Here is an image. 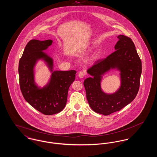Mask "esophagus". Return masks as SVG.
<instances>
[{
	"label": "esophagus",
	"mask_w": 157,
	"mask_h": 157,
	"mask_svg": "<svg viewBox=\"0 0 157 157\" xmlns=\"http://www.w3.org/2000/svg\"><path fill=\"white\" fill-rule=\"evenodd\" d=\"M85 75V72L81 71V72H79V74H78V76H79V78H83L84 77Z\"/></svg>",
	"instance_id": "34e87169"
}]
</instances>
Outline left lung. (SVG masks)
<instances>
[{
	"label": "left lung",
	"instance_id": "obj_1",
	"mask_svg": "<svg viewBox=\"0 0 157 157\" xmlns=\"http://www.w3.org/2000/svg\"><path fill=\"white\" fill-rule=\"evenodd\" d=\"M116 50L104 59L98 60L88 70L92 76L83 85L86 95L92 109L98 113L108 115L120 111L131 103L139 90L142 63L132 39L123 35L117 36ZM111 69L120 72L121 86L113 94L105 93L100 82L102 76Z\"/></svg>",
	"mask_w": 157,
	"mask_h": 157
}]
</instances>
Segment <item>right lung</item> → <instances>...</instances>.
<instances>
[{
	"label": "right lung",
	"instance_id": "add662e5",
	"mask_svg": "<svg viewBox=\"0 0 157 157\" xmlns=\"http://www.w3.org/2000/svg\"><path fill=\"white\" fill-rule=\"evenodd\" d=\"M52 40L32 39L26 46L19 62L20 88L25 99L43 114L58 113L65 108L70 85L75 81V70L53 71V59L43 52L52 44ZM43 59L52 72L49 82L43 88L34 82V67L37 60Z\"/></svg>",
	"mask_w": 157,
	"mask_h": 157
}]
</instances>
